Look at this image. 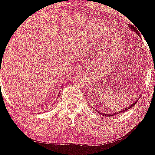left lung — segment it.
<instances>
[{
	"mask_svg": "<svg viewBox=\"0 0 155 155\" xmlns=\"http://www.w3.org/2000/svg\"><path fill=\"white\" fill-rule=\"evenodd\" d=\"M129 28H130V30L132 31H135V32L137 33V35H139L138 31H137V29L136 28L134 27V26L130 25ZM139 36H140V35H139ZM137 100H138V99H137ZM137 100L136 101L134 102V103H132V104H130V105H129L127 107H126V108H125V109H124V110H121L117 111V112H116V113H114V114H107V113H102V112H100V111H98V114H101L102 116H104V117H112V116H116V115H117V114H123V113L126 112V111L128 110L129 109L131 108L132 107H134V106L135 104H136V103H137Z\"/></svg>",
	"mask_w": 155,
	"mask_h": 155,
	"instance_id": "1",
	"label": "left lung"
}]
</instances>
